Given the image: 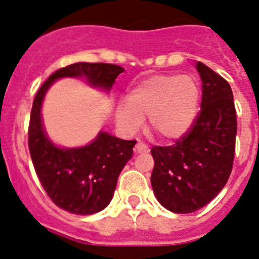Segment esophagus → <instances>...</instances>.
I'll return each instance as SVG.
<instances>
[{
  "mask_svg": "<svg viewBox=\"0 0 259 259\" xmlns=\"http://www.w3.org/2000/svg\"><path fill=\"white\" fill-rule=\"evenodd\" d=\"M135 152L136 153H148L149 152V148L146 144H144L143 141H137V144L135 145Z\"/></svg>",
  "mask_w": 259,
  "mask_h": 259,
  "instance_id": "esophagus-1",
  "label": "esophagus"
}]
</instances>
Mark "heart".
Segmentation results:
<instances>
[{
  "instance_id": "1",
  "label": "heart",
  "mask_w": 259,
  "mask_h": 259,
  "mask_svg": "<svg viewBox=\"0 0 259 259\" xmlns=\"http://www.w3.org/2000/svg\"><path fill=\"white\" fill-rule=\"evenodd\" d=\"M200 85L189 75H155L135 87L119 105L116 122L135 132L148 116V131L162 140L184 136L197 116Z\"/></svg>"
}]
</instances>
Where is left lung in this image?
Wrapping results in <instances>:
<instances>
[{
  "instance_id": "obj_1",
  "label": "left lung",
  "mask_w": 259,
  "mask_h": 259,
  "mask_svg": "<svg viewBox=\"0 0 259 259\" xmlns=\"http://www.w3.org/2000/svg\"><path fill=\"white\" fill-rule=\"evenodd\" d=\"M202 101L189 131L171 146H153L150 182L162 206L178 214L201 209L218 196L231 175L237 120L226 79L197 62Z\"/></svg>"
}]
</instances>
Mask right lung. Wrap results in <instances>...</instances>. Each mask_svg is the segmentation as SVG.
Here are the masks:
<instances>
[{
	"mask_svg": "<svg viewBox=\"0 0 259 259\" xmlns=\"http://www.w3.org/2000/svg\"><path fill=\"white\" fill-rule=\"evenodd\" d=\"M124 68L110 63L79 62L50 75L33 100L28 148L41 185L57 206L77 215L101 211L113 198L118 176L134 154L136 140H122L100 132L80 148H59L47 136L41 120L45 93L57 79L85 77L91 85L109 92Z\"/></svg>",
	"mask_w": 259,
	"mask_h": 259,
	"instance_id": "add662e5",
	"label": "right lung"
}]
</instances>
